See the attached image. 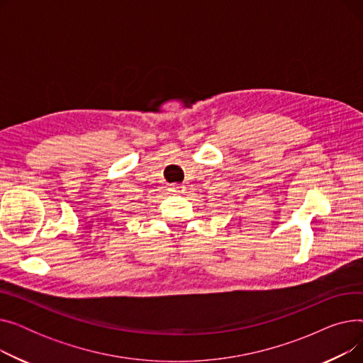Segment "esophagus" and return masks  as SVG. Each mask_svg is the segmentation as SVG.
<instances>
[{"instance_id":"1","label":"esophagus","mask_w":363,"mask_h":363,"mask_svg":"<svg viewBox=\"0 0 363 363\" xmlns=\"http://www.w3.org/2000/svg\"><path fill=\"white\" fill-rule=\"evenodd\" d=\"M184 188H185V186H184L182 184H170V188H169V189H170L172 193H182Z\"/></svg>"}]
</instances>
